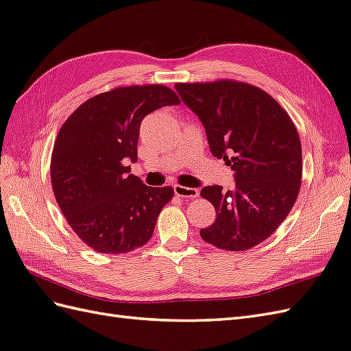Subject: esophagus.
Wrapping results in <instances>:
<instances>
[{
  "instance_id": "34e87169",
  "label": "esophagus",
  "mask_w": 351,
  "mask_h": 351,
  "mask_svg": "<svg viewBox=\"0 0 351 351\" xmlns=\"http://www.w3.org/2000/svg\"><path fill=\"white\" fill-rule=\"evenodd\" d=\"M173 191L178 197H182V199H195L199 195V190L197 188H188L182 185H175Z\"/></svg>"
}]
</instances>
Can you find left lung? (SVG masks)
Listing matches in <instances>:
<instances>
[{"label": "left lung", "instance_id": "obj_1", "mask_svg": "<svg viewBox=\"0 0 351 351\" xmlns=\"http://www.w3.org/2000/svg\"><path fill=\"white\" fill-rule=\"evenodd\" d=\"M175 88L202 121L213 157L234 172L232 190H202L217 210L212 226L200 230L202 239L232 252L256 246L285 221L300 193L298 132L283 108L255 86L223 80Z\"/></svg>", "mask_w": 351, "mask_h": 351}]
</instances>
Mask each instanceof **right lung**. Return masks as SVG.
Here are the masks:
<instances>
[{
	"instance_id": "add662e5",
	"label": "right lung",
	"mask_w": 351,
	"mask_h": 351,
	"mask_svg": "<svg viewBox=\"0 0 351 351\" xmlns=\"http://www.w3.org/2000/svg\"><path fill=\"white\" fill-rule=\"evenodd\" d=\"M165 86L114 88L88 99L62 125L51 154V186L62 213L87 246L125 254L152 237L172 186H147L130 173L141 123L161 106L179 105Z\"/></svg>"
}]
</instances>
